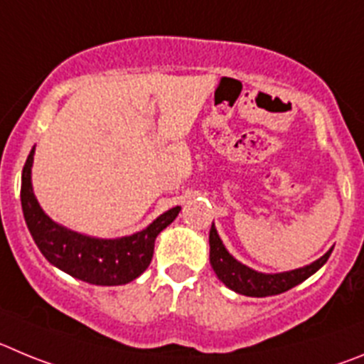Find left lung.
I'll list each match as a JSON object with an SVG mask.
<instances>
[{
    "label": "left lung",
    "mask_w": 364,
    "mask_h": 364,
    "mask_svg": "<svg viewBox=\"0 0 364 364\" xmlns=\"http://www.w3.org/2000/svg\"><path fill=\"white\" fill-rule=\"evenodd\" d=\"M208 241H210V264L219 279L227 284L230 290H234V292L250 297L277 296V294L287 292V290L294 288L296 284L303 283L304 279H309L312 274H316L328 261L330 254L333 250V248H330L323 257L314 261L309 267L283 272V274H259V272L241 264L228 254L223 241L219 239L214 223H212Z\"/></svg>",
    "instance_id": "1"
}]
</instances>
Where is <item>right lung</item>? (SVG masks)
Here are the masks:
<instances>
[{"instance_id": "right-lung-1", "label": "right lung", "mask_w": 364, "mask_h": 364, "mask_svg": "<svg viewBox=\"0 0 364 364\" xmlns=\"http://www.w3.org/2000/svg\"><path fill=\"white\" fill-rule=\"evenodd\" d=\"M34 149L28 154L21 174V206L32 239L41 254L68 276L90 284H127L141 276L152 261L154 241L159 232L178 218L181 206L159 215L145 230L121 239H96L63 228L39 206L31 183Z\"/></svg>"}]
</instances>
